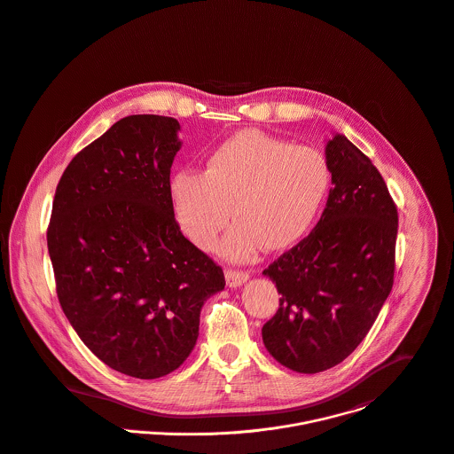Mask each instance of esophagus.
I'll return each mask as SVG.
<instances>
[{
  "label": "esophagus",
  "mask_w": 454,
  "mask_h": 454,
  "mask_svg": "<svg viewBox=\"0 0 454 454\" xmlns=\"http://www.w3.org/2000/svg\"><path fill=\"white\" fill-rule=\"evenodd\" d=\"M224 277H226L228 287H240L242 284H246L249 280V273L237 272V270H226Z\"/></svg>",
  "instance_id": "1"
}]
</instances>
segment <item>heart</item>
<instances>
[{
	"mask_svg": "<svg viewBox=\"0 0 454 454\" xmlns=\"http://www.w3.org/2000/svg\"><path fill=\"white\" fill-rule=\"evenodd\" d=\"M330 185L332 170L319 149L242 129L208 154L203 172H176L170 198L184 235L205 251L226 228L231 207L237 223L219 253L247 262L262 246L282 251L301 240L316 223Z\"/></svg>",
	"mask_w": 454,
	"mask_h": 454,
	"instance_id": "1",
	"label": "heart"
}]
</instances>
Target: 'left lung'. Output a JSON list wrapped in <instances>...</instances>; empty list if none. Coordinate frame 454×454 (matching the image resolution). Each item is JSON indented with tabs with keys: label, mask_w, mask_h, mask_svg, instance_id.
I'll use <instances>...</instances> for the list:
<instances>
[{
	"label": "left lung",
	"mask_w": 454,
	"mask_h": 454,
	"mask_svg": "<svg viewBox=\"0 0 454 454\" xmlns=\"http://www.w3.org/2000/svg\"><path fill=\"white\" fill-rule=\"evenodd\" d=\"M325 156L333 187L321 219L263 272L280 294L263 344L300 373L325 372L362 344L395 273L398 214L386 182L340 133L326 140Z\"/></svg>",
	"instance_id": "left-lung-1"
}]
</instances>
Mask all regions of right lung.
I'll return each mask as SVG.
<instances>
[{
    "label": "right lung",
    "mask_w": 454,
    "mask_h": 454,
    "mask_svg": "<svg viewBox=\"0 0 454 454\" xmlns=\"http://www.w3.org/2000/svg\"><path fill=\"white\" fill-rule=\"evenodd\" d=\"M181 124L165 115L117 121L67 167L47 247L65 316L101 362L158 379L191 355L207 298L224 273L181 233L170 168Z\"/></svg>",
    "instance_id": "right-lung-1"
}]
</instances>
